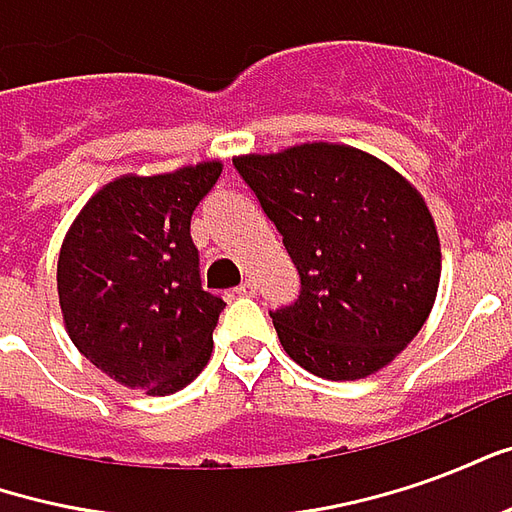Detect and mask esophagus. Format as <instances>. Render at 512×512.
<instances>
[{
  "instance_id": "34e87169",
  "label": "esophagus",
  "mask_w": 512,
  "mask_h": 512,
  "mask_svg": "<svg viewBox=\"0 0 512 512\" xmlns=\"http://www.w3.org/2000/svg\"><path fill=\"white\" fill-rule=\"evenodd\" d=\"M235 293H238V296H255L257 285L252 282V279H244V282H241V285L235 288Z\"/></svg>"
}]
</instances>
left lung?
I'll return each mask as SVG.
<instances>
[{
  "label": "left lung",
  "mask_w": 512,
  "mask_h": 512,
  "mask_svg": "<svg viewBox=\"0 0 512 512\" xmlns=\"http://www.w3.org/2000/svg\"><path fill=\"white\" fill-rule=\"evenodd\" d=\"M233 164L301 277L299 299L271 312L285 354L329 381L389 365L439 290V233L422 194L381 158L332 142Z\"/></svg>",
  "instance_id": "obj_1"
}]
</instances>
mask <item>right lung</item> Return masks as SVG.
<instances>
[{
	"instance_id": "add662e5",
	"label": "right lung",
	"mask_w": 512,
	"mask_h": 512,
	"mask_svg": "<svg viewBox=\"0 0 512 512\" xmlns=\"http://www.w3.org/2000/svg\"><path fill=\"white\" fill-rule=\"evenodd\" d=\"M219 175L222 161L120 175L95 191L65 233L62 321L73 345L117 384L172 395L211 359L224 301L202 290L189 227Z\"/></svg>"
}]
</instances>
